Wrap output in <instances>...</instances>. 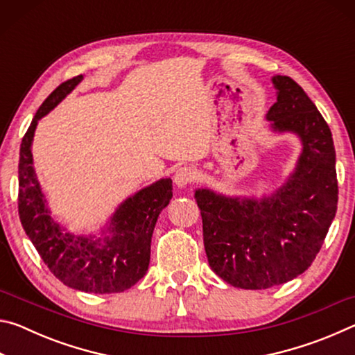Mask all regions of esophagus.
Returning <instances> with one entry per match:
<instances>
[{"instance_id":"obj_1","label":"esophagus","mask_w":355,"mask_h":355,"mask_svg":"<svg viewBox=\"0 0 355 355\" xmlns=\"http://www.w3.org/2000/svg\"><path fill=\"white\" fill-rule=\"evenodd\" d=\"M197 172L194 167L191 166H183L177 169L175 175H173V183H175L178 188H186V186L191 184L196 180Z\"/></svg>"}]
</instances>
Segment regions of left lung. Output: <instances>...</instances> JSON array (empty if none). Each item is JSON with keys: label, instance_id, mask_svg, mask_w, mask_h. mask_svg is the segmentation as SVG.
<instances>
[{"label": "left lung", "instance_id": "left-lung-1", "mask_svg": "<svg viewBox=\"0 0 355 355\" xmlns=\"http://www.w3.org/2000/svg\"><path fill=\"white\" fill-rule=\"evenodd\" d=\"M277 101L266 120L274 135L300 142L296 166L279 188L261 196H227L197 188L209 268L243 290L286 284L316 258L338 202L335 147L329 125L290 76L271 78Z\"/></svg>", "mask_w": 355, "mask_h": 355}]
</instances>
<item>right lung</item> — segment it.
<instances>
[{
	"instance_id": "obj_1",
	"label": "right lung",
	"mask_w": 355,
	"mask_h": 355,
	"mask_svg": "<svg viewBox=\"0 0 355 355\" xmlns=\"http://www.w3.org/2000/svg\"><path fill=\"white\" fill-rule=\"evenodd\" d=\"M83 80L80 75L53 91L23 137L19 163L20 220L42 260L64 285L92 294L122 293L147 272L156 220L172 199V180L159 178L127 197L106 224L89 235L70 232L53 218L34 169V133L39 120Z\"/></svg>"
}]
</instances>
